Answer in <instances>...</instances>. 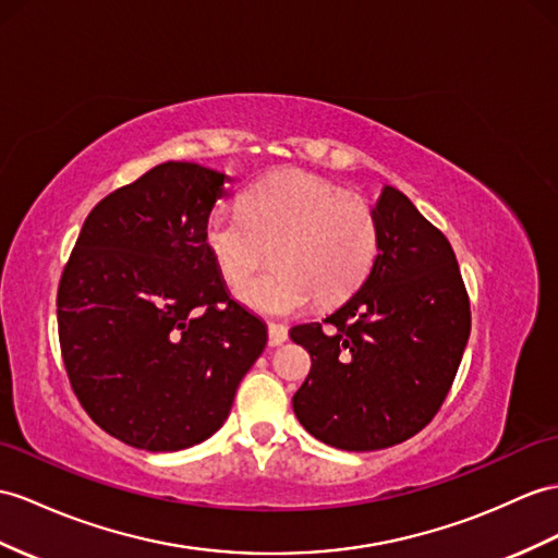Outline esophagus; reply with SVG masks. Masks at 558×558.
Returning <instances> with one entry per match:
<instances>
[{
  "label": "esophagus",
  "mask_w": 558,
  "mask_h": 558,
  "mask_svg": "<svg viewBox=\"0 0 558 558\" xmlns=\"http://www.w3.org/2000/svg\"><path fill=\"white\" fill-rule=\"evenodd\" d=\"M267 333H269V345L271 348L287 343V338H289V329L283 324H269Z\"/></svg>",
  "instance_id": "34e87169"
}]
</instances>
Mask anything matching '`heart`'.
Here are the masks:
<instances>
[{"mask_svg":"<svg viewBox=\"0 0 558 558\" xmlns=\"http://www.w3.org/2000/svg\"><path fill=\"white\" fill-rule=\"evenodd\" d=\"M203 243L229 287L245 283L271 245L276 267L239 298L263 315H293L312 295L338 303L360 289L378 251V227L372 208L338 184L279 170L257 180L241 208H213Z\"/></svg>","mask_w":558,"mask_h":558,"instance_id":"heart-1","label":"heart"}]
</instances>
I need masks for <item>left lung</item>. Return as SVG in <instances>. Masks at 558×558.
Listing matches in <instances>:
<instances>
[{
	"label": "left lung",
	"mask_w": 558,
	"mask_h": 558,
	"mask_svg": "<svg viewBox=\"0 0 558 558\" xmlns=\"http://www.w3.org/2000/svg\"><path fill=\"white\" fill-rule=\"evenodd\" d=\"M378 253L333 315L289 331L312 366L293 412L317 440L372 452L416 436L450 392L471 333L469 295L450 241L400 189L372 208Z\"/></svg>",
	"instance_id": "1"
}]
</instances>
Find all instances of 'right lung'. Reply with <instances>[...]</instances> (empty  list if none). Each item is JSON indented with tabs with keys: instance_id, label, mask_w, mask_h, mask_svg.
Here are the masks:
<instances>
[{
	"instance_id": "right-lung-1",
	"label": "right lung",
	"mask_w": 558,
	"mask_h": 558,
	"mask_svg": "<svg viewBox=\"0 0 558 558\" xmlns=\"http://www.w3.org/2000/svg\"><path fill=\"white\" fill-rule=\"evenodd\" d=\"M232 177L168 160L87 215L57 298L68 378L113 438L148 452L225 424L267 326L229 298L203 227Z\"/></svg>"
}]
</instances>
